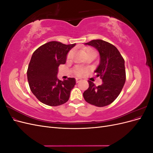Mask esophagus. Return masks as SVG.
Here are the masks:
<instances>
[{"mask_svg": "<svg viewBox=\"0 0 153 153\" xmlns=\"http://www.w3.org/2000/svg\"><path fill=\"white\" fill-rule=\"evenodd\" d=\"M82 80V79L81 78H76V82L78 83V82H80Z\"/></svg>", "mask_w": 153, "mask_h": 153, "instance_id": "34e87169", "label": "esophagus"}]
</instances>
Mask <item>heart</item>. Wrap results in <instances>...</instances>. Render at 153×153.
Masks as SVG:
<instances>
[{
    "instance_id": "obj_1",
    "label": "heart",
    "mask_w": 153,
    "mask_h": 153,
    "mask_svg": "<svg viewBox=\"0 0 153 153\" xmlns=\"http://www.w3.org/2000/svg\"><path fill=\"white\" fill-rule=\"evenodd\" d=\"M90 50H88L87 51H90ZM71 53L70 52V53H69L68 54V57H70ZM84 71H85V69H84V68H80V67H77V68H76V69H75V74H76V75H78V76H81V75H83V73H84Z\"/></svg>"
}]
</instances>
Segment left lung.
<instances>
[{"label":"left lung","mask_w":153,"mask_h":153,"mask_svg":"<svg viewBox=\"0 0 153 153\" xmlns=\"http://www.w3.org/2000/svg\"><path fill=\"white\" fill-rule=\"evenodd\" d=\"M85 45L93 47L100 53V62L94 72L103 83L96 86L89 80V87L83 96L91 105L99 107L107 106L117 98L126 81L124 60L115 46L103 40H92Z\"/></svg>","instance_id":"obj_1"}]
</instances>
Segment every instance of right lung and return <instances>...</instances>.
I'll use <instances>...</instances> for the list:
<instances>
[{
	"mask_svg": "<svg viewBox=\"0 0 153 153\" xmlns=\"http://www.w3.org/2000/svg\"><path fill=\"white\" fill-rule=\"evenodd\" d=\"M75 45L50 41L32 54L27 72V80L32 92L41 103L55 106L68 101L76 80L68 78L60 80L58 68L66 63L68 52Z\"/></svg>",
	"mask_w": 153,
	"mask_h": 153,
	"instance_id": "1",
	"label": "right lung"
}]
</instances>
